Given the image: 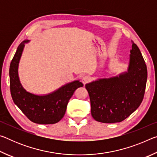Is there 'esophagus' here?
<instances>
[{"instance_id": "esophagus-1", "label": "esophagus", "mask_w": 157, "mask_h": 157, "mask_svg": "<svg viewBox=\"0 0 157 157\" xmlns=\"http://www.w3.org/2000/svg\"><path fill=\"white\" fill-rule=\"evenodd\" d=\"M90 80H91V78H90L89 76H84L82 79V82L84 84H86L87 82H89Z\"/></svg>"}]
</instances>
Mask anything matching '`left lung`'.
<instances>
[{
	"instance_id": "8db88e82",
	"label": "left lung",
	"mask_w": 157,
	"mask_h": 157,
	"mask_svg": "<svg viewBox=\"0 0 157 157\" xmlns=\"http://www.w3.org/2000/svg\"><path fill=\"white\" fill-rule=\"evenodd\" d=\"M127 71L109 78H98L85 85L91 101V115L104 123H120L142 102L147 78L144 59L132 41Z\"/></svg>"
}]
</instances>
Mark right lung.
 <instances>
[{
  "label": "right lung",
  "mask_w": 157,
  "mask_h": 157,
  "mask_svg": "<svg viewBox=\"0 0 157 157\" xmlns=\"http://www.w3.org/2000/svg\"><path fill=\"white\" fill-rule=\"evenodd\" d=\"M25 40L17 48L10 66V91L14 104L30 119L37 124H50L59 122L64 116L70 98L83 84L78 80L63 85L47 94L37 95L28 91L21 84L18 76V64L25 44Z\"/></svg>",
  "instance_id": "obj_1"
}]
</instances>
